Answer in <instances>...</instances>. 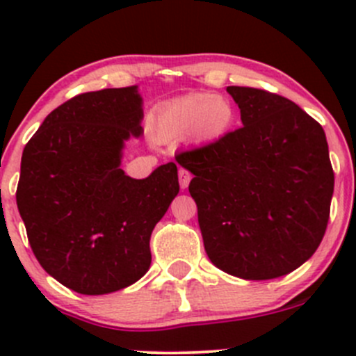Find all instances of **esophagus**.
Listing matches in <instances>:
<instances>
[{
  "instance_id": "1",
  "label": "esophagus",
  "mask_w": 356,
  "mask_h": 356,
  "mask_svg": "<svg viewBox=\"0 0 356 356\" xmlns=\"http://www.w3.org/2000/svg\"><path fill=\"white\" fill-rule=\"evenodd\" d=\"M189 182H191V174L188 170H184V168H181L179 170V184H181V189L188 188Z\"/></svg>"
}]
</instances>
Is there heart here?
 Listing matches in <instances>:
<instances>
[{
    "label": "heart",
    "mask_w": 356,
    "mask_h": 356,
    "mask_svg": "<svg viewBox=\"0 0 356 356\" xmlns=\"http://www.w3.org/2000/svg\"><path fill=\"white\" fill-rule=\"evenodd\" d=\"M236 110L229 98L208 92H189L158 106L152 134L158 143L186 139L196 146L220 143L234 127Z\"/></svg>",
    "instance_id": "heart-1"
}]
</instances>
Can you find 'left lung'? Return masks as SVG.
I'll use <instances>...</instances> for the list:
<instances>
[{
  "instance_id": "8db88e82",
  "label": "left lung",
  "mask_w": 356,
  "mask_h": 356,
  "mask_svg": "<svg viewBox=\"0 0 356 356\" xmlns=\"http://www.w3.org/2000/svg\"><path fill=\"white\" fill-rule=\"evenodd\" d=\"M243 127L175 156L191 172L204 251L220 270L267 281L315 253L329 220L334 172L325 132L279 95L229 86Z\"/></svg>"
}]
</instances>
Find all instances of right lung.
Returning <instances> with one entry per match:
<instances>
[{"label":"right lung","instance_id":"obj_1","mask_svg":"<svg viewBox=\"0 0 356 356\" xmlns=\"http://www.w3.org/2000/svg\"><path fill=\"white\" fill-rule=\"evenodd\" d=\"M138 86L79 95L55 108L25 145L17 207L35 258L81 294L134 284L152 265L149 238L179 193L177 167L146 179L122 170L141 138Z\"/></svg>","mask_w":356,"mask_h":356}]
</instances>
